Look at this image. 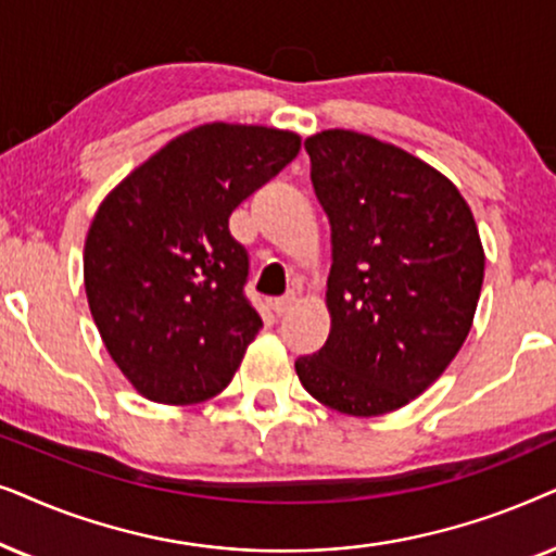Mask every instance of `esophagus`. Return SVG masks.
<instances>
[{"mask_svg":"<svg viewBox=\"0 0 556 556\" xmlns=\"http://www.w3.org/2000/svg\"><path fill=\"white\" fill-rule=\"evenodd\" d=\"M294 302H298V298H294V292H290V294H285V298L274 300V302H271V309H274V313H277L279 317H282V315H287V313H290V309L294 307Z\"/></svg>","mask_w":556,"mask_h":556,"instance_id":"obj_1","label":"esophagus"}]
</instances>
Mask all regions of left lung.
<instances>
[{"instance_id":"left-lung-1","label":"left lung","mask_w":556,"mask_h":556,"mask_svg":"<svg viewBox=\"0 0 556 556\" xmlns=\"http://www.w3.org/2000/svg\"><path fill=\"white\" fill-rule=\"evenodd\" d=\"M330 220V336L294 361L309 394L353 417L409 404L468 338L485 254L476 218L445 175L348 129L305 139Z\"/></svg>"}]
</instances>
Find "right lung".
<instances>
[{
  "mask_svg": "<svg viewBox=\"0 0 556 556\" xmlns=\"http://www.w3.org/2000/svg\"><path fill=\"white\" fill-rule=\"evenodd\" d=\"M300 152L294 131L203 124L103 198L86 236L93 323L139 394L198 404L231 383L262 317L228 216Z\"/></svg>",
  "mask_w": 556,
  "mask_h": 556,
  "instance_id": "obj_1",
  "label": "right lung"
}]
</instances>
